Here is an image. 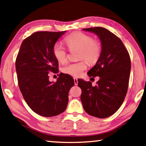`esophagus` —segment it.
<instances>
[{"instance_id":"obj_1","label":"esophagus","mask_w":146,"mask_h":146,"mask_svg":"<svg viewBox=\"0 0 146 146\" xmlns=\"http://www.w3.org/2000/svg\"><path fill=\"white\" fill-rule=\"evenodd\" d=\"M74 84H75V85H78V79H77L76 78H74Z\"/></svg>"}]
</instances>
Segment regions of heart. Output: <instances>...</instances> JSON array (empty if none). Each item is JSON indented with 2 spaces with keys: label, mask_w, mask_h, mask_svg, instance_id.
I'll return each instance as SVG.
<instances>
[{
  "label": "heart",
  "mask_w": 146,
  "mask_h": 146,
  "mask_svg": "<svg viewBox=\"0 0 146 146\" xmlns=\"http://www.w3.org/2000/svg\"><path fill=\"white\" fill-rule=\"evenodd\" d=\"M65 42L70 49H78V59H83L90 64H95L100 58L102 46L92 36L82 32H75L65 38ZM54 58L59 62L67 60V51L61 44L56 43L53 48ZM87 68L86 62L82 60L76 63H68L63 66L62 72L72 76H80Z\"/></svg>",
  "instance_id": "1"
}]
</instances>
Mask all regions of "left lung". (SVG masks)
<instances>
[{
	"label": "left lung",
	"mask_w": 146,
	"mask_h": 146,
	"mask_svg": "<svg viewBox=\"0 0 146 146\" xmlns=\"http://www.w3.org/2000/svg\"><path fill=\"white\" fill-rule=\"evenodd\" d=\"M97 34L102 44V53L96 65L88 74L99 76L95 86L92 82L78 79L81 102L84 111L92 116L106 118L114 114L125 100L131 70L127 49L119 37L103 27L83 29Z\"/></svg>",
	"instance_id": "1"
}]
</instances>
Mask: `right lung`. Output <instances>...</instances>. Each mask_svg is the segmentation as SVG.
<instances>
[{
    "label": "right lung",
    "mask_w": 146,
    "mask_h": 146,
    "mask_svg": "<svg viewBox=\"0 0 146 146\" xmlns=\"http://www.w3.org/2000/svg\"><path fill=\"white\" fill-rule=\"evenodd\" d=\"M62 32H36L22 42L16 59L19 88L33 111L44 117L55 116L67 108L73 78L60 73L56 82L49 81V72L58 73V62L53 53Z\"/></svg>",
    "instance_id": "obj_1"
}]
</instances>
